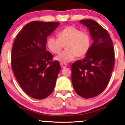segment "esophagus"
Returning a JSON list of instances; mask_svg holds the SVG:
<instances>
[{"label": "esophagus", "mask_w": 125, "mask_h": 125, "mask_svg": "<svg viewBox=\"0 0 125 125\" xmlns=\"http://www.w3.org/2000/svg\"><path fill=\"white\" fill-rule=\"evenodd\" d=\"M61 66L62 67H67V64H65V63H61Z\"/></svg>", "instance_id": "1"}]
</instances>
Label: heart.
<instances>
[{
	"mask_svg": "<svg viewBox=\"0 0 125 125\" xmlns=\"http://www.w3.org/2000/svg\"><path fill=\"white\" fill-rule=\"evenodd\" d=\"M58 38L49 37L46 44L54 54L60 52L65 44L66 49L55 57L62 63L72 61L76 57H83L88 52L91 44L89 34L74 26H67L58 33Z\"/></svg>",
	"mask_w": 125,
	"mask_h": 125,
	"instance_id": "heart-1",
	"label": "heart"
}]
</instances>
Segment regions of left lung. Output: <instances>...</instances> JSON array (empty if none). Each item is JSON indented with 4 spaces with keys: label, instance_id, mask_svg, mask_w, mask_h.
<instances>
[{
    "label": "left lung",
    "instance_id": "8db88e82",
    "mask_svg": "<svg viewBox=\"0 0 125 125\" xmlns=\"http://www.w3.org/2000/svg\"><path fill=\"white\" fill-rule=\"evenodd\" d=\"M94 42L85 58L72 64V82L77 94L89 99L101 94L109 82L115 65V51L110 35L92 19L81 20Z\"/></svg>",
    "mask_w": 125,
    "mask_h": 125
}]
</instances>
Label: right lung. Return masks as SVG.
I'll use <instances>...</instances> for the list:
<instances>
[{"instance_id":"obj_1","label":"right lung","mask_w":125,"mask_h":125,"mask_svg":"<svg viewBox=\"0 0 125 125\" xmlns=\"http://www.w3.org/2000/svg\"><path fill=\"white\" fill-rule=\"evenodd\" d=\"M59 25L54 21H31L14 41L11 54L13 72L21 88L34 99L46 98L55 86L61 66L46 51V44L48 36Z\"/></svg>"}]
</instances>
